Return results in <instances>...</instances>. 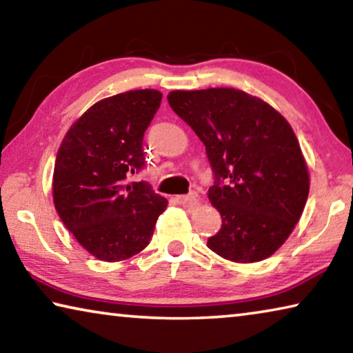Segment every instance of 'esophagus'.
<instances>
[{
    "label": "esophagus",
    "instance_id": "1",
    "mask_svg": "<svg viewBox=\"0 0 353 353\" xmlns=\"http://www.w3.org/2000/svg\"><path fill=\"white\" fill-rule=\"evenodd\" d=\"M176 201H177L181 205H187V207H196V205H198V202H199L198 194H196V193L176 196Z\"/></svg>",
    "mask_w": 353,
    "mask_h": 353
}]
</instances>
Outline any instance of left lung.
Here are the masks:
<instances>
[{"label":"left lung","instance_id":"left-lung-1","mask_svg":"<svg viewBox=\"0 0 353 353\" xmlns=\"http://www.w3.org/2000/svg\"><path fill=\"white\" fill-rule=\"evenodd\" d=\"M168 103L204 143L213 171L208 199L223 224L207 240L208 249L236 263L271 256L301 219L310 190L288 121L235 88L176 90Z\"/></svg>","mask_w":353,"mask_h":353}]
</instances>
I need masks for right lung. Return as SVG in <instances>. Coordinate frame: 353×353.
<instances>
[{
	"mask_svg": "<svg viewBox=\"0 0 353 353\" xmlns=\"http://www.w3.org/2000/svg\"><path fill=\"white\" fill-rule=\"evenodd\" d=\"M162 93L132 90L92 105L57 151L52 198L65 227L103 261H121L151 241L168 201L148 182H129L145 168L143 137Z\"/></svg>",
	"mask_w": 353,
	"mask_h": 353,
	"instance_id": "add662e5",
	"label": "right lung"
}]
</instances>
